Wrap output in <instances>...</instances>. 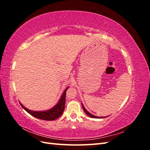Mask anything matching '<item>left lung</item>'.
Segmentation results:
<instances>
[{
	"instance_id": "1",
	"label": "left lung",
	"mask_w": 150,
	"mask_h": 150,
	"mask_svg": "<svg viewBox=\"0 0 150 150\" xmlns=\"http://www.w3.org/2000/svg\"><path fill=\"white\" fill-rule=\"evenodd\" d=\"M81 104H82V103H81ZM82 107H83V109L84 111L86 112V114L88 116L91 117H93V118H103V117H99V116H94V115H91L89 112H88L87 110H86V109H85V108L84 107V106H83V104H82Z\"/></svg>"
}]
</instances>
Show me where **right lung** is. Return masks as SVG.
Segmentation results:
<instances>
[{
  "mask_svg": "<svg viewBox=\"0 0 150 150\" xmlns=\"http://www.w3.org/2000/svg\"><path fill=\"white\" fill-rule=\"evenodd\" d=\"M69 88V87H67L64 90V93H62L61 98L59 99V100L58 103L56 105L48 110L41 111H32L24 107L21 103L20 104L24 110H25L28 113H29L30 115L36 117V118L46 121L55 120L57 119L59 117H60L62 115L63 112H64L66 103V93L67 89Z\"/></svg>",
  "mask_w": 150,
  "mask_h": 150,
  "instance_id": "add662e5",
  "label": "right lung"
}]
</instances>
